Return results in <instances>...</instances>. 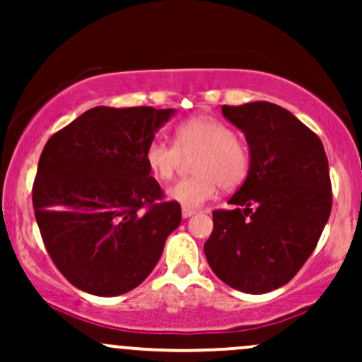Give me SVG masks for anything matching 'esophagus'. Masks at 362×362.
<instances>
[{
    "mask_svg": "<svg viewBox=\"0 0 362 362\" xmlns=\"http://www.w3.org/2000/svg\"><path fill=\"white\" fill-rule=\"evenodd\" d=\"M195 211L194 209H189V207H182V216L184 218H190V216H194Z\"/></svg>",
    "mask_w": 362,
    "mask_h": 362,
    "instance_id": "obj_1",
    "label": "esophagus"
}]
</instances>
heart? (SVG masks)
<instances>
[{"label": "heart", "mask_w": 362, "mask_h": 362, "mask_svg": "<svg viewBox=\"0 0 362 362\" xmlns=\"http://www.w3.org/2000/svg\"><path fill=\"white\" fill-rule=\"evenodd\" d=\"M194 177L182 178L168 190V197L180 206L195 209L211 201L218 189L233 190L247 180L250 172V148L235 129L223 120L199 115L178 124L173 144L151 139L144 149V161L158 180L167 182L180 167L182 156L195 155Z\"/></svg>", "instance_id": "obj_1"}]
</instances>
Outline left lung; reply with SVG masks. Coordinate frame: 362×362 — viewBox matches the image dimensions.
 <instances>
[{"label":"left lung","mask_w":362,"mask_h":362,"mask_svg":"<svg viewBox=\"0 0 362 362\" xmlns=\"http://www.w3.org/2000/svg\"><path fill=\"white\" fill-rule=\"evenodd\" d=\"M250 146L247 180L230 204L213 211L204 243L216 276L233 289L264 294L289 282L317 247L332 211L322 141L289 110L271 102L223 105Z\"/></svg>","instance_id":"1"}]
</instances>
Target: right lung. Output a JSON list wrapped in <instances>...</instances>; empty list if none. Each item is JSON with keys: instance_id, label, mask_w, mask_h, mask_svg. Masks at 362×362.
Here are the masks:
<instances>
[{"instance_id": "obj_1", "label": "right lung", "mask_w": 362, "mask_h": 362, "mask_svg": "<svg viewBox=\"0 0 362 362\" xmlns=\"http://www.w3.org/2000/svg\"><path fill=\"white\" fill-rule=\"evenodd\" d=\"M173 114L93 107L45 143L32 189L35 219L45 250L78 289L119 296L138 288L180 224V204L163 201L144 161Z\"/></svg>"}]
</instances>
